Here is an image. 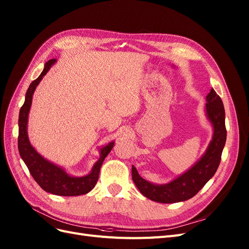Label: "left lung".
<instances>
[{
    "label": "left lung",
    "instance_id": "obj_1",
    "mask_svg": "<svg viewBox=\"0 0 249 249\" xmlns=\"http://www.w3.org/2000/svg\"><path fill=\"white\" fill-rule=\"evenodd\" d=\"M206 115L213 126V137L202 158L187 170L166 184H153L143 179L132 167L133 181L146 198L159 203H176L193 198L215 174L227 140L225 108L220 97L213 89L206 97Z\"/></svg>",
    "mask_w": 249,
    "mask_h": 249
}]
</instances>
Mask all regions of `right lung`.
<instances>
[{
	"label": "right lung",
	"instance_id": "obj_1",
	"mask_svg": "<svg viewBox=\"0 0 249 249\" xmlns=\"http://www.w3.org/2000/svg\"><path fill=\"white\" fill-rule=\"evenodd\" d=\"M55 62V58L49 59L45 64L44 69H43L40 76L30 84L27 93H25V100L22 107L20 108L18 117V151L24 164L27 165L31 175L45 192L67 196L85 195L95 187L103 161H104L111 149L113 148L114 141L108 143L106 146L100 149V159L96 161V164L93 165L91 171L88 175L75 177L68 174L63 168L43 158L32 146L29 140L28 117L34 91H35L37 85L42 80L43 76L46 75L50 67Z\"/></svg>",
	"mask_w": 249,
	"mask_h": 249
}]
</instances>
